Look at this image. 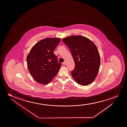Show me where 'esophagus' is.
<instances>
[{
    "label": "esophagus",
    "instance_id": "esophagus-1",
    "mask_svg": "<svg viewBox=\"0 0 127 127\" xmlns=\"http://www.w3.org/2000/svg\"><path fill=\"white\" fill-rule=\"evenodd\" d=\"M66 63L65 61H64V62H63V64L64 65H66Z\"/></svg>",
    "mask_w": 127,
    "mask_h": 127
}]
</instances>
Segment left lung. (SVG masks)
Returning a JSON list of instances; mask_svg holds the SVG:
<instances>
[{
    "instance_id": "8db88e82",
    "label": "left lung",
    "mask_w": 127,
    "mask_h": 127,
    "mask_svg": "<svg viewBox=\"0 0 127 127\" xmlns=\"http://www.w3.org/2000/svg\"><path fill=\"white\" fill-rule=\"evenodd\" d=\"M70 50L75 63L72 76L80 85H88L94 81L99 71L100 57L95 45L89 39L81 35L63 38Z\"/></svg>"
}]
</instances>
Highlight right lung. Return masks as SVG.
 Returning <instances> with one entry per match:
<instances>
[{
  "instance_id": "right-lung-1",
  "label": "right lung",
  "mask_w": 127,
  "mask_h": 127,
  "mask_svg": "<svg viewBox=\"0 0 127 127\" xmlns=\"http://www.w3.org/2000/svg\"><path fill=\"white\" fill-rule=\"evenodd\" d=\"M60 42L59 38L40 40L32 47L27 57L28 70L39 83H49L56 76L61 64L58 63L53 51Z\"/></svg>"
}]
</instances>
